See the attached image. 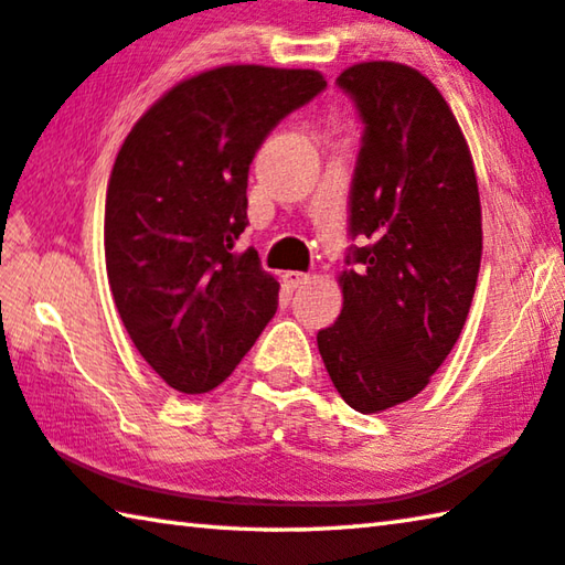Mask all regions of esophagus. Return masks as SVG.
I'll list each match as a JSON object with an SVG mask.
<instances>
[{
	"mask_svg": "<svg viewBox=\"0 0 565 565\" xmlns=\"http://www.w3.org/2000/svg\"><path fill=\"white\" fill-rule=\"evenodd\" d=\"M282 282H285V288H290V290H298V288H302L305 282H310V273L288 270V273H282Z\"/></svg>",
	"mask_w": 565,
	"mask_h": 565,
	"instance_id": "34e87169",
	"label": "esophagus"
}]
</instances>
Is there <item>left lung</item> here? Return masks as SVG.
<instances>
[{
	"label": "left lung",
	"instance_id": "1",
	"mask_svg": "<svg viewBox=\"0 0 565 565\" xmlns=\"http://www.w3.org/2000/svg\"><path fill=\"white\" fill-rule=\"evenodd\" d=\"M338 84L364 121L350 233L370 245L350 250L342 312L318 348L340 397L380 414L427 387L467 322L481 267L479 183L457 116L417 68L362 62Z\"/></svg>",
	"mask_w": 565,
	"mask_h": 565
}]
</instances>
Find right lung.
Returning <instances> with one entry per match:
<instances>
[{"label":"right lung","mask_w":565,"mask_h":565,"mask_svg":"<svg viewBox=\"0 0 565 565\" xmlns=\"http://www.w3.org/2000/svg\"><path fill=\"white\" fill-rule=\"evenodd\" d=\"M328 86L315 68L225 64L168 88L118 148L104 250L116 310L168 387L231 377L277 310L280 282L247 225V171L282 116Z\"/></svg>","instance_id":"1"}]
</instances>
